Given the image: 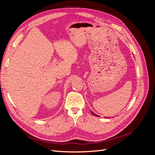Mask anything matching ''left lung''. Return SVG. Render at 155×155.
Here are the masks:
<instances>
[{"instance_id": "8db88e82", "label": "left lung", "mask_w": 155, "mask_h": 155, "mask_svg": "<svg viewBox=\"0 0 155 155\" xmlns=\"http://www.w3.org/2000/svg\"><path fill=\"white\" fill-rule=\"evenodd\" d=\"M91 113L93 114V115H94V116H97V117H100V116H98V115H97V114H94V112H92V111H91ZM105 118H108V117H105Z\"/></svg>"}]
</instances>
